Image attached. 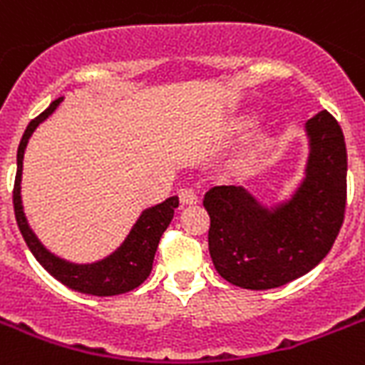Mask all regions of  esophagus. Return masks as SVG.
<instances>
[{
  "mask_svg": "<svg viewBox=\"0 0 365 365\" xmlns=\"http://www.w3.org/2000/svg\"><path fill=\"white\" fill-rule=\"evenodd\" d=\"M179 200L182 205H194V203H197V201H200V197H197V194L192 190V188H180Z\"/></svg>",
  "mask_w": 365,
  "mask_h": 365,
  "instance_id": "esophagus-1",
  "label": "esophagus"
}]
</instances>
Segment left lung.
<instances>
[{
	"instance_id": "1",
	"label": "left lung",
	"mask_w": 365,
	"mask_h": 365,
	"mask_svg": "<svg viewBox=\"0 0 365 365\" xmlns=\"http://www.w3.org/2000/svg\"><path fill=\"white\" fill-rule=\"evenodd\" d=\"M307 133L305 179L287 203L269 211L241 186L205 194L212 264L235 287H282L319 265L337 239L346 205L345 137L328 110L307 120Z\"/></svg>"
}]
</instances>
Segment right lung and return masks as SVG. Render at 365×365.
I'll return each instance as SVG.
<instances>
[{
    "mask_svg": "<svg viewBox=\"0 0 365 365\" xmlns=\"http://www.w3.org/2000/svg\"><path fill=\"white\" fill-rule=\"evenodd\" d=\"M60 101H62V98L52 101L48 105V109L43 110L39 116H35L26 128L22 139H20L19 154H16V177H14L13 188V205L16 224H19L20 233H22L28 249L31 250V255L37 258V262L56 281L66 284L67 288L83 294H92V296H116V294L130 292V290L139 287L153 269L154 255H156V249H158L160 237L164 235L171 218H173L175 209L179 207V197H168L158 205L143 211V215L132 228L126 241L113 255L103 258L101 262L78 265L69 264V262L51 255L39 243V239L35 237V233L31 232L28 222H26L22 201H20V177H22V160H24L28 139H30L35 128L39 126L45 118H48V115L54 113Z\"/></svg>",
    "mask_w": 365,
    "mask_h": 365,
    "instance_id": "add662e5",
    "label": "right lung"
}]
</instances>
